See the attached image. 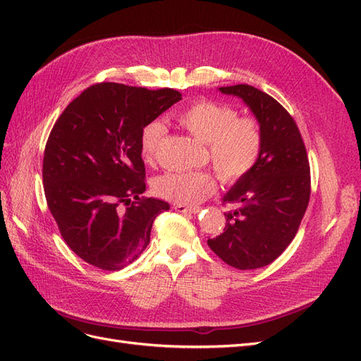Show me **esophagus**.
<instances>
[{
    "mask_svg": "<svg viewBox=\"0 0 361 361\" xmlns=\"http://www.w3.org/2000/svg\"><path fill=\"white\" fill-rule=\"evenodd\" d=\"M173 207H174V211L182 212V214H192V212H197L199 211V207L188 206V204H180V203H174Z\"/></svg>",
    "mask_w": 361,
    "mask_h": 361,
    "instance_id": "34e87169",
    "label": "esophagus"
}]
</instances>
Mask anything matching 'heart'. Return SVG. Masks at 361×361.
<instances>
[{"mask_svg":"<svg viewBox=\"0 0 361 361\" xmlns=\"http://www.w3.org/2000/svg\"><path fill=\"white\" fill-rule=\"evenodd\" d=\"M182 128L206 143L218 178L226 185L244 179L256 167L264 149V130L255 117H239L233 106L214 101H195L176 114ZM166 126L152 120L141 129L140 152L147 164H154ZM154 191L161 199L180 204H195L215 191L211 171H167L155 178Z\"/></svg>","mask_w":361,"mask_h":361,"instance_id":"obj_1","label":"heart"}]
</instances>
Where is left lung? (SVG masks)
Segmentation results:
<instances>
[{"label": "left lung", "mask_w": 361, "mask_h": 361, "mask_svg": "<svg viewBox=\"0 0 361 361\" xmlns=\"http://www.w3.org/2000/svg\"><path fill=\"white\" fill-rule=\"evenodd\" d=\"M241 97L264 130L256 167L236 182L223 202L235 204L224 232L207 245L227 265L256 269L274 262L298 232L310 200V166L293 117L274 97L253 85L220 87Z\"/></svg>", "instance_id": "8db88e82"}]
</instances>
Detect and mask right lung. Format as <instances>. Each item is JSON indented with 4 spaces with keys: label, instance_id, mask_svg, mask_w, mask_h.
<instances>
[{
    "label": "right lung",
    "instance_id": "obj_1",
    "mask_svg": "<svg viewBox=\"0 0 361 361\" xmlns=\"http://www.w3.org/2000/svg\"><path fill=\"white\" fill-rule=\"evenodd\" d=\"M182 99L173 89L117 82L85 89L61 113L43 154V188L64 241L84 262L118 271L150 241L167 202L141 197L146 169L140 134Z\"/></svg>",
    "mask_w": 361,
    "mask_h": 361
}]
</instances>
